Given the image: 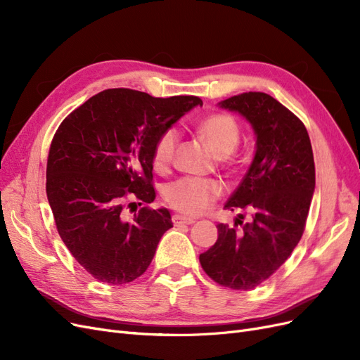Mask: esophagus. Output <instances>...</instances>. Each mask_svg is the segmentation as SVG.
Here are the masks:
<instances>
[{
	"mask_svg": "<svg viewBox=\"0 0 360 360\" xmlns=\"http://www.w3.org/2000/svg\"><path fill=\"white\" fill-rule=\"evenodd\" d=\"M195 221L191 219V217H186V216H181V214H174L172 216V224L176 226H180V225H191L193 224Z\"/></svg>",
	"mask_w": 360,
	"mask_h": 360,
	"instance_id": "34e87169",
	"label": "esophagus"
}]
</instances>
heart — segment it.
Segmentation results:
<instances>
[{
  "mask_svg": "<svg viewBox=\"0 0 360 360\" xmlns=\"http://www.w3.org/2000/svg\"><path fill=\"white\" fill-rule=\"evenodd\" d=\"M198 132L212 147L214 153L224 158L233 153L240 141V126L225 112H214L202 118ZM179 134L176 129H167L158 136L153 146V165L158 171H167L176 155ZM224 192L222 184L216 180L183 177L172 181L165 191L168 204L184 214H200L209 209Z\"/></svg>",
  "mask_w": 360,
  "mask_h": 360,
  "instance_id": "obj_1",
  "label": "heart"
}]
</instances>
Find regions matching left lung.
<instances>
[{"label":"left lung","instance_id":"8db88e82","mask_svg":"<svg viewBox=\"0 0 360 360\" xmlns=\"http://www.w3.org/2000/svg\"><path fill=\"white\" fill-rule=\"evenodd\" d=\"M219 106L242 114L257 135L255 158L224 207L249 210L252 217L243 222L240 214L233 226L217 224V240L200 255V263L216 284L252 290L300 242L315 189L314 155L300 118L271 96L242 93Z\"/></svg>","mask_w":360,"mask_h":360}]
</instances>
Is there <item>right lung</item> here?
<instances>
[{"label": "right lung", "mask_w": 360, "mask_h": 360, "mask_svg": "<svg viewBox=\"0 0 360 360\" xmlns=\"http://www.w3.org/2000/svg\"><path fill=\"white\" fill-rule=\"evenodd\" d=\"M197 96L153 97L108 89L76 108L52 138L46 195L57 231L73 258L101 282L122 285L139 278L172 226L167 209L143 207L124 217L132 200L150 204L153 146L193 106Z\"/></svg>", "instance_id": "add662e5"}]
</instances>
